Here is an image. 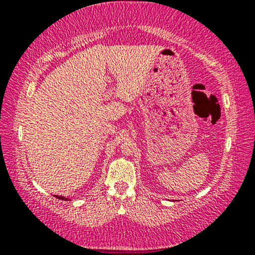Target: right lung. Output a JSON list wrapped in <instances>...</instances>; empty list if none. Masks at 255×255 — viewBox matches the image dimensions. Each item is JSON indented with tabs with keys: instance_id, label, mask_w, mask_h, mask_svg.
Wrapping results in <instances>:
<instances>
[{
	"instance_id": "1",
	"label": "right lung",
	"mask_w": 255,
	"mask_h": 255,
	"mask_svg": "<svg viewBox=\"0 0 255 255\" xmlns=\"http://www.w3.org/2000/svg\"><path fill=\"white\" fill-rule=\"evenodd\" d=\"M55 197L59 198V200H62V201H67V200H68V198H66V197H64V196H58V195H57V196H55Z\"/></svg>"
}]
</instances>
